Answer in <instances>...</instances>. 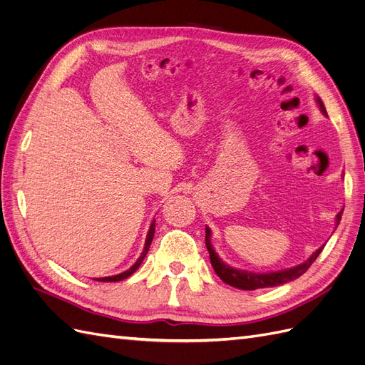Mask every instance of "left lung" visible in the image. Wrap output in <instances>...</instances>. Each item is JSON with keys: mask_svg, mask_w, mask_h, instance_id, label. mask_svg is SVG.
<instances>
[{"mask_svg": "<svg viewBox=\"0 0 365 365\" xmlns=\"http://www.w3.org/2000/svg\"><path fill=\"white\" fill-rule=\"evenodd\" d=\"M315 101H317L319 111H322L327 117V111H326L322 98L317 96ZM341 216H342V210L335 217V228L339 225ZM205 247L208 250L210 262H212V267H213L215 272L217 274V277L224 283L233 286V288L242 289V291L274 288V286H280V284H284L291 280L298 279L300 275H303L309 269V267H311V264L315 262V259L319 256V252H322L324 248V245L319 247L315 252H312V256L307 260H304L300 264H295V267H292V268H286V269H280V271H269V272H254V271L230 267L228 263H225L222 259H220L219 254L213 248L212 230H210L208 227H205Z\"/></svg>", "mask_w": 365, "mask_h": 365, "instance_id": "obj_1", "label": "left lung"}]
</instances>
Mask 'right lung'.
<instances>
[{
  "label": "right lung",
  "mask_w": 365,
  "mask_h": 365,
  "mask_svg": "<svg viewBox=\"0 0 365 365\" xmlns=\"http://www.w3.org/2000/svg\"><path fill=\"white\" fill-rule=\"evenodd\" d=\"M153 235H155V220H152V224H150L149 233H148V237H146L145 250H143L141 256L137 259V262H135L134 264H132V267H130L129 269H126L125 272H120V274H117V275H113V277H98V279H94V280H97V282H120V280H125V279H128L129 275H132V274H134V272H135V271L140 268V264L143 263V260H145L146 254H148V251H149V248H150V244H152Z\"/></svg>",
  "instance_id": "obj_1"
}]
</instances>
